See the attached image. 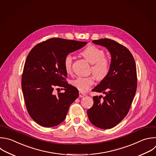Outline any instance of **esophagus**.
<instances>
[{
	"label": "esophagus",
	"instance_id": "34e87169",
	"mask_svg": "<svg viewBox=\"0 0 156 156\" xmlns=\"http://www.w3.org/2000/svg\"><path fill=\"white\" fill-rule=\"evenodd\" d=\"M79 95L80 97H84L86 95V94L84 93V92H79Z\"/></svg>",
	"mask_w": 156,
	"mask_h": 156
}]
</instances>
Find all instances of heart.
Listing matches in <instances>:
<instances>
[{
  "mask_svg": "<svg viewBox=\"0 0 156 156\" xmlns=\"http://www.w3.org/2000/svg\"><path fill=\"white\" fill-rule=\"evenodd\" d=\"M80 55L89 62L92 64L90 71L97 80L104 79L108 74L111 62L110 59L105 56L103 50L94 45H88L84 48ZM64 68L67 73H70L72 70V57L67 55L63 62ZM94 83V76H79L72 81V84L80 92H86Z\"/></svg>",
  "mask_w": 156,
  "mask_h": 156,
  "instance_id": "heart-1",
  "label": "heart"
}]
</instances>
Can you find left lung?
I'll use <instances>...</instances> for the list:
<instances>
[{"label":"left lung","instance_id":"8db88e82","mask_svg":"<svg viewBox=\"0 0 156 156\" xmlns=\"http://www.w3.org/2000/svg\"><path fill=\"white\" fill-rule=\"evenodd\" d=\"M92 42L107 48L112 60L108 75L92 89L105 96H94V105L87 113L94 126L108 129L118 124L131 107L137 86L136 64L130 51L116 41L101 38Z\"/></svg>","mask_w":156,"mask_h":156}]
</instances>
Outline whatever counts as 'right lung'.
I'll return each mask as SVG.
<instances>
[{"label":"right lung","instance_id":"add662e5","mask_svg":"<svg viewBox=\"0 0 156 156\" xmlns=\"http://www.w3.org/2000/svg\"><path fill=\"white\" fill-rule=\"evenodd\" d=\"M86 41L53 38L35 45L29 53L22 75L21 86L28 113L41 126L52 127L62 122L79 93L66 81L64 58L83 48ZM55 87L65 90L56 96Z\"/></svg>","mask_w":156,"mask_h":156}]
</instances>
